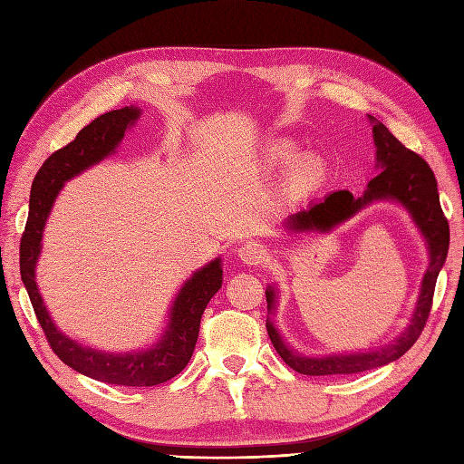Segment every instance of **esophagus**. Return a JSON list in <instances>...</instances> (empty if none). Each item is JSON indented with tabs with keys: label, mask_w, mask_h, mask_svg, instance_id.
I'll return each instance as SVG.
<instances>
[{
	"label": "esophagus",
	"mask_w": 464,
	"mask_h": 464,
	"mask_svg": "<svg viewBox=\"0 0 464 464\" xmlns=\"http://www.w3.org/2000/svg\"><path fill=\"white\" fill-rule=\"evenodd\" d=\"M236 252H238V257L247 266H257L266 259V247L257 242H244Z\"/></svg>",
	"instance_id": "obj_1"
}]
</instances>
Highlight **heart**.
I'll use <instances>...</instances> for the list:
<instances>
[{
	"instance_id": "obj_1",
	"label": "heart",
	"mask_w": 464,
	"mask_h": 464,
	"mask_svg": "<svg viewBox=\"0 0 464 464\" xmlns=\"http://www.w3.org/2000/svg\"><path fill=\"white\" fill-rule=\"evenodd\" d=\"M269 160H274V161H277V163H285V161H289L291 160V150H289V145H285V143H277V145H274L269 150ZM319 165L314 163V161H304V163H301V167L297 169V175H299V179L303 180V183H313V180H317L319 179Z\"/></svg>"
}]
</instances>
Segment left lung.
<instances>
[{"label":"left lung","mask_w":464,"mask_h":464,"mask_svg":"<svg viewBox=\"0 0 464 464\" xmlns=\"http://www.w3.org/2000/svg\"><path fill=\"white\" fill-rule=\"evenodd\" d=\"M374 123L376 143V167L380 173L370 180L362 197H353L350 190H336L321 202H313L307 208L291 214L284 222L285 230L291 236L303 232H329L334 226L353 218L356 212L366 208L376 200H393L411 214L417 228L427 242L429 250V267L421 281L420 299L415 303L410 326L395 341L383 344L374 350L364 353H346L331 356H303L293 350L281 338L276 324L271 319L266 321V329L271 338V344L284 362L299 374L304 376H341V374H358L372 368L386 366L393 360L403 356L420 338L423 326L431 313L433 293L440 267H443L449 252V222L440 208L437 180L423 157L408 150L401 141L392 135V131L376 118L368 116ZM267 311L276 309V289L267 287L266 291Z\"/></svg>","instance_id":"8db88e82"}]
</instances>
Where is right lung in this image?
I'll use <instances>...</instances> for the list:
<instances>
[{
	"label": "right lung",
	"mask_w": 464,
	"mask_h": 464,
	"mask_svg": "<svg viewBox=\"0 0 464 464\" xmlns=\"http://www.w3.org/2000/svg\"><path fill=\"white\" fill-rule=\"evenodd\" d=\"M140 114V108L126 106L98 116L78 131L69 145L54 151L43 163L31 185L29 217L19 246L21 279H24L33 311L37 314V321L43 326L53 353L66 366L88 378L131 388L157 386V383L175 378L188 364L195 353L202 313L214 293L222 287L220 257L212 259L210 264L195 271L193 277L185 281V285L177 293L171 311H169L167 329L160 341L150 348L131 350V353H102V350L78 344L56 329L39 293L35 267L43 247L44 222L49 218L63 185L114 153Z\"/></svg>",
	"instance_id": "add662e5"
}]
</instances>
